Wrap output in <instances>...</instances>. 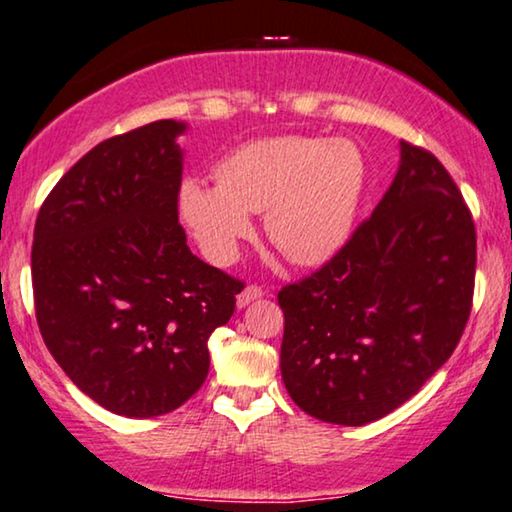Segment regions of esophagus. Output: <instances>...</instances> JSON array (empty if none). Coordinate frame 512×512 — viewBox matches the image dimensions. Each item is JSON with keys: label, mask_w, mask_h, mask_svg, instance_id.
I'll list each match as a JSON object with an SVG mask.
<instances>
[{"label": "esophagus", "mask_w": 512, "mask_h": 512, "mask_svg": "<svg viewBox=\"0 0 512 512\" xmlns=\"http://www.w3.org/2000/svg\"><path fill=\"white\" fill-rule=\"evenodd\" d=\"M262 297H264L262 287H259V285H248V287H243V290L239 292V297H236V304L243 308V306L253 304V301L262 299Z\"/></svg>", "instance_id": "34e87169"}]
</instances>
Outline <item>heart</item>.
I'll return each mask as SVG.
<instances>
[{
  "mask_svg": "<svg viewBox=\"0 0 512 512\" xmlns=\"http://www.w3.org/2000/svg\"><path fill=\"white\" fill-rule=\"evenodd\" d=\"M218 185L187 178L181 213L215 262L232 259L264 211L269 241L290 262L322 264L348 239L364 190V162L343 139L271 136L239 146L215 164Z\"/></svg>",
  "mask_w": 512,
  "mask_h": 512,
  "instance_id": "obj_1",
  "label": "heart"
}]
</instances>
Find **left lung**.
Listing matches in <instances>:
<instances>
[{
	"mask_svg": "<svg viewBox=\"0 0 512 512\" xmlns=\"http://www.w3.org/2000/svg\"><path fill=\"white\" fill-rule=\"evenodd\" d=\"M475 225L429 150L401 141L397 176L348 243L285 285L280 373L304 413L362 427L448 362L473 304Z\"/></svg>",
	"mask_w": 512,
	"mask_h": 512,
	"instance_id": "left-lung-1",
	"label": "left lung"
}]
</instances>
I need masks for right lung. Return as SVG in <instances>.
<instances>
[{"instance_id":"right-lung-1","label":"right lung","mask_w":512,"mask_h":512,"mask_svg":"<svg viewBox=\"0 0 512 512\" xmlns=\"http://www.w3.org/2000/svg\"><path fill=\"white\" fill-rule=\"evenodd\" d=\"M185 122L83 155L41 204L32 287L43 343L78 390L125 417L171 413L204 385L208 336L239 278L190 253L178 222Z\"/></svg>"}]
</instances>
